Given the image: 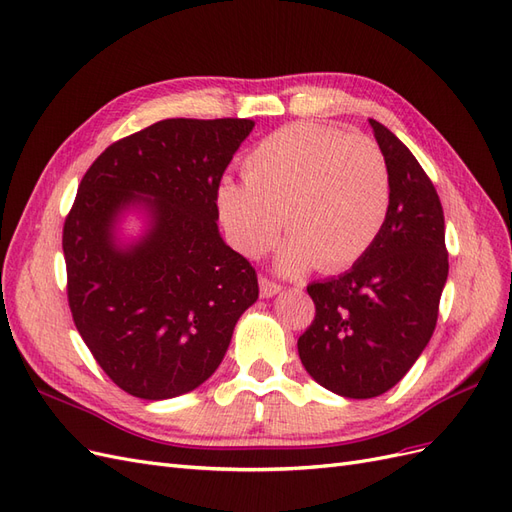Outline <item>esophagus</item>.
Returning <instances> with one entry per match:
<instances>
[{"instance_id": "1", "label": "esophagus", "mask_w": 512, "mask_h": 512, "mask_svg": "<svg viewBox=\"0 0 512 512\" xmlns=\"http://www.w3.org/2000/svg\"><path fill=\"white\" fill-rule=\"evenodd\" d=\"M258 284H260V297H262V299H271V297H275L277 292L282 290V286H280V284H275V282H271L269 277H260Z\"/></svg>"}]
</instances>
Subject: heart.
I'll return each mask as SVG.
<instances>
[{
    "mask_svg": "<svg viewBox=\"0 0 512 512\" xmlns=\"http://www.w3.org/2000/svg\"><path fill=\"white\" fill-rule=\"evenodd\" d=\"M245 181L222 179L220 222L241 254H267L286 224L277 269L342 271L359 260L389 213L391 177L382 149L363 134L290 123L247 153Z\"/></svg>",
    "mask_w": 512,
    "mask_h": 512,
    "instance_id": "heart-1",
    "label": "heart"
}]
</instances>
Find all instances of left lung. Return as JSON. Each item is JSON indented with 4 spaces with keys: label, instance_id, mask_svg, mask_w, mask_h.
Masks as SVG:
<instances>
[{
    "label": "left lung",
    "instance_id": "left-lung-1",
    "mask_svg": "<svg viewBox=\"0 0 512 512\" xmlns=\"http://www.w3.org/2000/svg\"><path fill=\"white\" fill-rule=\"evenodd\" d=\"M391 177L389 213L352 269L307 286L316 318L299 337L301 363L348 399L386 393L429 344L448 277L444 213L412 151L369 119Z\"/></svg>",
    "mask_w": 512,
    "mask_h": 512
}]
</instances>
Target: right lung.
<instances>
[{"instance_id": "right-lung-1", "label": "right lung", "mask_w": 512, "mask_h": 512, "mask_svg": "<svg viewBox=\"0 0 512 512\" xmlns=\"http://www.w3.org/2000/svg\"><path fill=\"white\" fill-rule=\"evenodd\" d=\"M252 119H164L121 138L85 173L64 224L68 303L83 342L126 393L198 389L258 299L254 267L218 228L215 192ZM144 215L126 242L125 213Z\"/></svg>"}]
</instances>
